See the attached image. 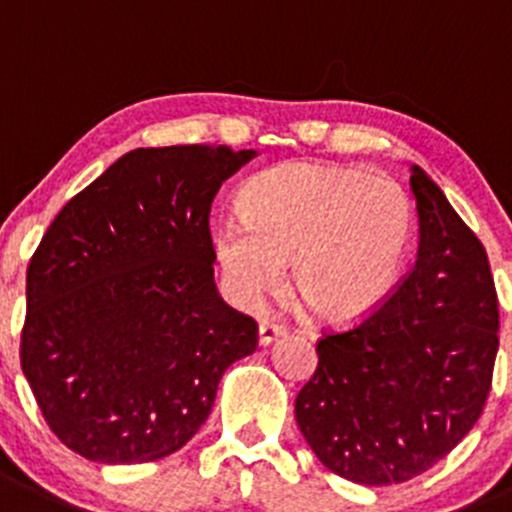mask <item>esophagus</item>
I'll return each instance as SVG.
<instances>
[{
  "label": "esophagus",
  "mask_w": 512,
  "mask_h": 512,
  "mask_svg": "<svg viewBox=\"0 0 512 512\" xmlns=\"http://www.w3.org/2000/svg\"><path fill=\"white\" fill-rule=\"evenodd\" d=\"M280 336H285V328L280 326V323L262 321L260 328H257V343H260V346H270V343L278 341Z\"/></svg>",
  "instance_id": "obj_1"
}]
</instances>
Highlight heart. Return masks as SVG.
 I'll return each instance as SVG.
<instances>
[{
	"label": "heart",
	"mask_w": 512,
	"mask_h": 512,
	"mask_svg": "<svg viewBox=\"0 0 512 512\" xmlns=\"http://www.w3.org/2000/svg\"><path fill=\"white\" fill-rule=\"evenodd\" d=\"M242 217H224L212 252L224 288L240 305L293 288L323 321L374 313L407 265L414 209L399 181L356 169L285 164L242 189Z\"/></svg>",
	"instance_id": "obj_1"
}]
</instances>
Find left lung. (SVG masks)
Instances as JSON below:
<instances>
[{
	"mask_svg": "<svg viewBox=\"0 0 512 512\" xmlns=\"http://www.w3.org/2000/svg\"><path fill=\"white\" fill-rule=\"evenodd\" d=\"M417 262L348 331L318 341L295 399L315 457L358 485H394L450 455L480 419L498 356V293L475 232L419 166Z\"/></svg>",
	"mask_w": 512,
	"mask_h": 512,
	"instance_id": "obj_1",
	"label": "left lung"
}]
</instances>
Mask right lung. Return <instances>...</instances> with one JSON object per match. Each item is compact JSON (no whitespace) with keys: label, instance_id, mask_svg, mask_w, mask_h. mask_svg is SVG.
<instances>
[{"label":"right lung","instance_id":"1","mask_svg":"<svg viewBox=\"0 0 512 512\" xmlns=\"http://www.w3.org/2000/svg\"><path fill=\"white\" fill-rule=\"evenodd\" d=\"M255 151L136 148L75 194L27 267L22 371L65 447L105 465L181 450L257 323L214 285L209 209Z\"/></svg>","mask_w":512,"mask_h":512}]
</instances>
